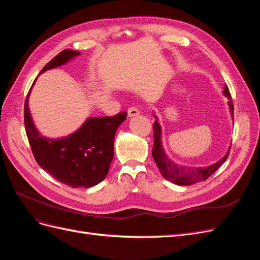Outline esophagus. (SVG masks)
Here are the masks:
<instances>
[{
    "instance_id": "1",
    "label": "esophagus",
    "mask_w": 260,
    "mask_h": 260,
    "mask_svg": "<svg viewBox=\"0 0 260 260\" xmlns=\"http://www.w3.org/2000/svg\"><path fill=\"white\" fill-rule=\"evenodd\" d=\"M140 114V111L139 109L137 108V107H130L129 109H128V116L129 117H135V116H137V115H139Z\"/></svg>"
}]
</instances>
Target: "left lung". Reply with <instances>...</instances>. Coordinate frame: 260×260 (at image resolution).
Instances as JSON below:
<instances>
[{
	"mask_svg": "<svg viewBox=\"0 0 260 260\" xmlns=\"http://www.w3.org/2000/svg\"><path fill=\"white\" fill-rule=\"evenodd\" d=\"M223 94L228 99H229L228 104H229L230 112L233 117V102L230 95L229 89H228L226 85H224ZM153 128H154V146L152 151L153 158L157 165V167H158L161 176L166 180H169L171 182H174L178 185H191L193 183L207 180L220 166H221L228 158V156H229L231 146L229 147V151L226 152V154L222 157V158L219 161H217L216 164L211 165V166L191 167V166H182V165H178L175 161L170 160L168 155L166 154V152H165L161 144V128L158 121L155 120Z\"/></svg>",
	"mask_w": 260,
	"mask_h": 260,
	"instance_id": "obj_1",
	"label": "left lung"
}]
</instances>
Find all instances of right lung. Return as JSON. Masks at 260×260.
I'll use <instances>...</instances> for the list:
<instances>
[{
	"mask_svg": "<svg viewBox=\"0 0 260 260\" xmlns=\"http://www.w3.org/2000/svg\"><path fill=\"white\" fill-rule=\"evenodd\" d=\"M78 55L80 52L68 49L61 51L43 67L40 75L66 64ZM32 86L25 102L23 118L27 138L39 166L59 182L72 187H91L102 182L114 157L115 133L125 120L127 113L88 118L68 137L49 139L40 135L30 115L28 99Z\"/></svg>",
	"mask_w": 260,
	"mask_h": 260,
	"instance_id": "add662e5",
	"label": "right lung"
}]
</instances>
